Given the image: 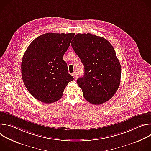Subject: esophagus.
<instances>
[{
	"mask_svg": "<svg viewBox=\"0 0 151 151\" xmlns=\"http://www.w3.org/2000/svg\"><path fill=\"white\" fill-rule=\"evenodd\" d=\"M72 76H73V77L75 79H76L77 78H78V74H77L76 72H73L72 73Z\"/></svg>",
	"mask_w": 151,
	"mask_h": 151,
	"instance_id": "34e87169",
	"label": "esophagus"
}]
</instances>
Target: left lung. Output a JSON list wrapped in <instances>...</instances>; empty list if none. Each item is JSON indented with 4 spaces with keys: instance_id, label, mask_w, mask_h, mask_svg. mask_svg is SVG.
Returning <instances> with one entry per match:
<instances>
[{
    "instance_id": "1",
    "label": "left lung",
    "mask_w": 151,
    "mask_h": 151,
    "mask_svg": "<svg viewBox=\"0 0 151 151\" xmlns=\"http://www.w3.org/2000/svg\"><path fill=\"white\" fill-rule=\"evenodd\" d=\"M71 44L84 66V75L77 80L84 98L96 105L108 101L121 81V64L114 48L106 39L91 33H78Z\"/></svg>"
}]
</instances>
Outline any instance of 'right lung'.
I'll use <instances>...</instances> for the list:
<instances>
[{
	"label": "right lung",
	"instance_id": "1",
	"mask_svg": "<svg viewBox=\"0 0 151 151\" xmlns=\"http://www.w3.org/2000/svg\"><path fill=\"white\" fill-rule=\"evenodd\" d=\"M75 33H48L34 39L21 61V75L29 92L39 101L60 100L73 78L68 73L63 55Z\"/></svg>",
	"mask_w": 151,
	"mask_h": 151
}]
</instances>
